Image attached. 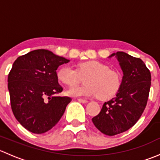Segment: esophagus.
I'll use <instances>...</instances> for the list:
<instances>
[{
	"label": "esophagus",
	"mask_w": 160,
	"mask_h": 160,
	"mask_svg": "<svg viewBox=\"0 0 160 160\" xmlns=\"http://www.w3.org/2000/svg\"><path fill=\"white\" fill-rule=\"evenodd\" d=\"M77 100H78L79 102L83 103V104H87V103L88 102V101H87V100H85V99H81V98H79V99H77Z\"/></svg>",
	"instance_id": "esophagus-1"
}]
</instances>
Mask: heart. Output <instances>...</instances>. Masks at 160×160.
I'll return each mask as SVG.
<instances>
[{"label": "heart", "mask_w": 160, "mask_h": 160, "mask_svg": "<svg viewBox=\"0 0 160 160\" xmlns=\"http://www.w3.org/2000/svg\"><path fill=\"white\" fill-rule=\"evenodd\" d=\"M84 75H87L83 80L85 84L67 89L66 93L68 96L79 98L98 95L100 99H108L118 91L122 83L118 72L97 60L80 62L77 66V70L70 65L63 66L57 72L58 79L69 86L77 84L80 76Z\"/></svg>", "instance_id": "1"}]
</instances>
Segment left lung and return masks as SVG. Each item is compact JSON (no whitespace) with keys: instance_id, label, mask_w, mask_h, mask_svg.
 <instances>
[{"instance_id":"1","label":"left lung","mask_w":160,"mask_h":160,"mask_svg":"<svg viewBox=\"0 0 160 160\" xmlns=\"http://www.w3.org/2000/svg\"><path fill=\"white\" fill-rule=\"evenodd\" d=\"M123 72L115 98L103 104L101 112L92 118L98 130L107 135H118L132 128L141 117L147 104L151 73L139 58L124 52L112 53Z\"/></svg>"}]
</instances>
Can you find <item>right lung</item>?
I'll list each match as a JSON object with an SVG mask.
<instances>
[{"label": "right lung", "mask_w": 160, "mask_h": 160, "mask_svg": "<svg viewBox=\"0 0 160 160\" xmlns=\"http://www.w3.org/2000/svg\"><path fill=\"white\" fill-rule=\"evenodd\" d=\"M69 62L49 50L36 49L13 63L8 78L11 109L18 122L32 133L54 127L72 100L56 96L62 90L56 70Z\"/></svg>", "instance_id": "add662e5"}]
</instances>
